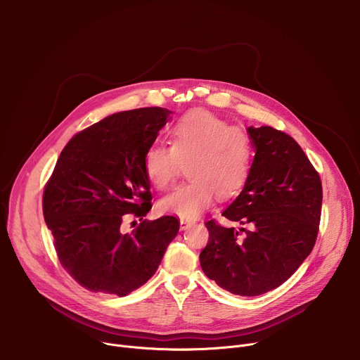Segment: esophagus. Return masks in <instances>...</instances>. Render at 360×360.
Returning a JSON list of instances; mask_svg holds the SVG:
<instances>
[{
    "label": "esophagus",
    "instance_id": "obj_1",
    "mask_svg": "<svg viewBox=\"0 0 360 360\" xmlns=\"http://www.w3.org/2000/svg\"><path fill=\"white\" fill-rule=\"evenodd\" d=\"M193 224H195L193 221H189V219H184V218H182V219H181V229H184V231H185V229H189L191 226H193Z\"/></svg>",
    "mask_w": 360,
    "mask_h": 360
}]
</instances>
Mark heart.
Returning <instances> with one entry per match:
<instances>
[{
	"mask_svg": "<svg viewBox=\"0 0 360 360\" xmlns=\"http://www.w3.org/2000/svg\"><path fill=\"white\" fill-rule=\"evenodd\" d=\"M169 142L171 146L155 143L145 150L146 178L165 189L188 164L191 179L160 200L162 214L192 221L211 207L217 193L228 199L245 188L253 158L252 138L245 128L229 125L210 111L195 110L174 122Z\"/></svg>",
	"mask_w": 360,
	"mask_h": 360,
	"instance_id": "b5f03b06",
	"label": "heart"
}]
</instances>
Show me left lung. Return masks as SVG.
<instances>
[{
	"label": "left lung",
	"mask_w": 360,
	"mask_h": 360,
	"mask_svg": "<svg viewBox=\"0 0 360 360\" xmlns=\"http://www.w3.org/2000/svg\"><path fill=\"white\" fill-rule=\"evenodd\" d=\"M256 148L249 179L222 215L242 228L207 221L202 271L242 296L266 293L288 281L315 246L322 181L299 143L272 127L248 128Z\"/></svg>",
	"instance_id": "obj_1"
}]
</instances>
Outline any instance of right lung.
<instances>
[{"mask_svg":"<svg viewBox=\"0 0 360 360\" xmlns=\"http://www.w3.org/2000/svg\"><path fill=\"white\" fill-rule=\"evenodd\" d=\"M171 111L110 115L64 146L42 195V212L63 268L85 289L127 296L157 272L179 231L176 217L146 221L152 208L145 150ZM127 216L141 222L122 232Z\"/></svg>","mask_w":360,"mask_h":360,"instance_id":"1","label":"right lung"}]
</instances>
